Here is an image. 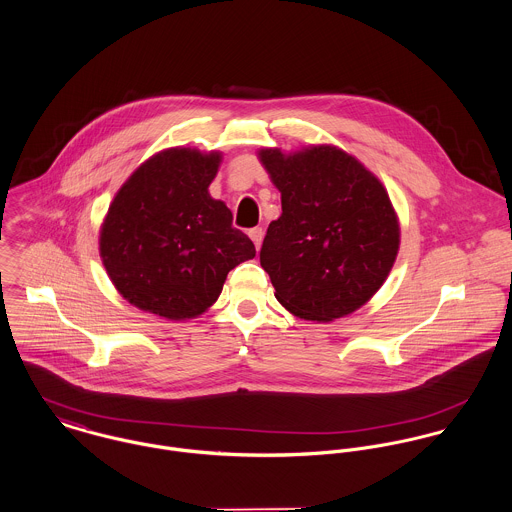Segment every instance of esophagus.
<instances>
[{"label": "esophagus", "mask_w": 512, "mask_h": 512, "mask_svg": "<svg viewBox=\"0 0 512 512\" xmlns=\"http://www.w3.org/2000/svg\"><path fill=\"white\" fill-rule=\"evenodd\" d=\"M263 228H253L249 229V237H251V241L255 243V247L259 249L261 247V243H263Z\"/></svg>", "instance_id": "obj_1"}]
</instances>
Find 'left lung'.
I'll use <instances>...</instances> for the list:
<instances>
[{
	"label": "left lung",
	"instance_id": "obj_1",
	"mask_svg": "<svg viewBox=\"0 0 512 512\" xmlns=\"http://www.w3.org/2000/svg\"><path fill=\"white\" fill-rule=\"evenodd\" d=\"M257 155L283 204L261 247L277 300L312 322H332L367 304L387 281L400 245L383 182L334 145Z\"/></svg>",
	"mask_w": 512,
	"mask_h": 512
}]
</instances>
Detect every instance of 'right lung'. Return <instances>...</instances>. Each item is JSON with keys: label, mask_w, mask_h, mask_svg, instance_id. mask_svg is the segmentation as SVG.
Wrapping results in <instances>:
<instances>
[{"label": "right lung", "mask_w": 512, "mask_h": 512, "mask_svg": "<svg viewBox=\"0 0 512 512\" xmlns=\"http://www.w3.org/2000/svg\"><path fill=\"white\" fill-rule=\"evenodd\" d=\"M220 163V151L172 147L117 190L100 257L117 292L139 310L174 322L196 318L218 300L229 271L255 257L226 202L208 192Z\"/></svg>", "instance_id": "1"}]
</instances>
